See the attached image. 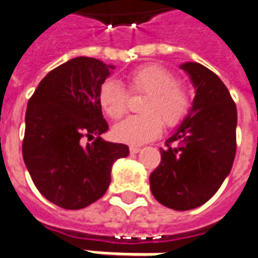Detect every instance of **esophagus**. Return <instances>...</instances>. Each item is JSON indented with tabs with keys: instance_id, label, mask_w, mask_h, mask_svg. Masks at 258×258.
<instances>
[{
	"instance_id": "obj_1",
	"label": "esophagus",
	"mask_w": 258,
	"mask_h": 258,
	"mask_svg": "<svg viewBox=\"0 0 258 258\" xmlns=\"http://www.w3.org/2000/svg\"><path fill=\"white\" fill-rule=\"evenodd\" d=\"M130 151H131L133 154H137V153H139V151H141V147H138V146H130Z\"/></svg>"
}]
</instances>
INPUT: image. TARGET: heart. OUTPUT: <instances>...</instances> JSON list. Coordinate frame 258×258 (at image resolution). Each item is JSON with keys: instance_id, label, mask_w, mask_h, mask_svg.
<instances>
[{"instance_id": "obj_1", "label": "heart", "mask_w": 258, "mask_h": 258, "mask_svg": "<svg viewBox=\"0 0 258 258\" xmlns=\"http://www.w3.org/2000/svg\"><path fill=\"white\" fill-rule=\"evenodd\" d=\"M131 93H146L141 111L113 128L117 141L130 145H142L161 134L164 123L173 128L181 123L190 108V96L185 86L176 82V77L160 64L147 63L127 74ZM98 103L112 120H119L127 113L128 94L115 80H107L98 89Z\"/></svg>"}]
</instances>
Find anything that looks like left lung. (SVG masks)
Returning a JSON list of instances; mask_svg holds the SVG:
<instances>
[{
	"label": "left lung",
	"instance_id": "8db88e82",
	"mask_svg": "<svg viewBox=\"0 0 258 258\" xmlns=\"http://www.w3.org/2000/svg\"><path fill=\"white\" fill-rule=\"evenodd\" d=\"M180 68L196 94L189 113L161 150L150 189L165 207L186 211L208 202L229 176L237 149V107L210 69L196 62Z\"/></svg>",
	"mask_w": 258,
	"mask_h": 258
}]
</instances>
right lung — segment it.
<instances>
[{
    "label": "right lung",
    "mask_w": 258,
    "mask_h": 258,
    "mask_svg": "<svg viewBox=\"0 0 258 258\" xmlns=\"http://www.w3.org/2000/svg\"><path fill=\"white\" fill-rule=\"evenodd\" d=\"M113 69L88 56L70 59L29 98L23 158L37 190L59 207L81 210L100 199L113 162L130 154L125 145L101 138L108 123L98 89Z\"/></svg>",
    "instance_id": "add662e5"
}]
</instances>
